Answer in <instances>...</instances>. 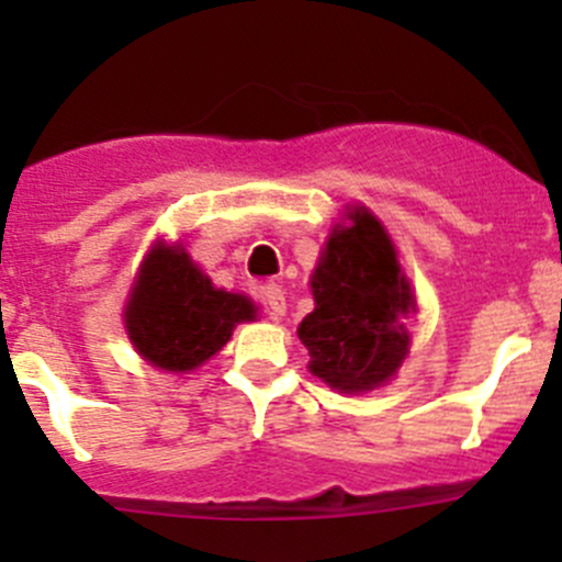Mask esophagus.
Segmentation results:
<instances>
[{"mask_svg": "<svg viewBox=\"0 0 562 562\" xmlns=\"http://www.w3.org/2000/svg\"><path fill=\"white\" fill-rule=\"evenodd\" d=\"M260 302H263L266 315H269L271 321H280V317L285 315V291H282L277 282H269V285L260 288Z\"/></svg>", "mask_w": 562, "mask_h": 562, "instance_id": "1", "label": "esophagus"}]
</instances>
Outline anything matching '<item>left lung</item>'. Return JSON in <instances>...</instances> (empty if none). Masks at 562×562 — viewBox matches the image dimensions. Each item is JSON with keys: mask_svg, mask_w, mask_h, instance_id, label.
Instances as JSON below:
<instances>
[{"mask_svg": "<svg viewBox=\"0 0 562 562\" xmlns=\"http://www.w3.org/2000/svg\"><path fill=\"white\" fill-rule=\"evenodd\" d=\"M334 231L313 274L315 310L299 326L310 372L339 391L386 383L407 356L405 315L416 310L383 225L367 209Z\"/></svg>", "mask_w": 562, "mask_h": 562, "instance_id": "obj_1", "label": "left lung"}]
</instances>
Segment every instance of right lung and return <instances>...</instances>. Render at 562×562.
I'll use <instances>...</instances> for the list:
<instances>
[{
  "instance_id": "right-lung-1",
  "label": "right lung",
  "mask_w": 562,
  "mask_h": 562,
  "mask_svg": "<svg viewBox=\"0 0 562 562\" xmlns=\"http://www.w3.org/2000/svg\"><path fill=\"white\" fill-rule=\"evenodd\" d=\"M252 317L249 299L217 291L179 247H160L146 258L124 310L138 353L171 372H187L212 359L236 323Z\"/></svg>"
}]
</instances>
